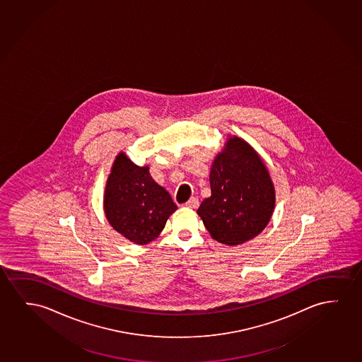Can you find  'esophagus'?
Here are the masks:
<instances>
[{
	"mask_svg": "<svg viewBox=\"0 0 362 362\" xmlns=\"http://www.w3.org/2000/svg\"><path fill=\"white\" fill-rule=\"evenodd\" d=\"M199 199H196V197H191V199L185 204L186 207H189V209H197L199 207Z\"/></svg>",
	"mask_w": 362,
	"mask_h": 362,
	"instance_id": "1",
	"label": "esophagus"
}]
</instances>
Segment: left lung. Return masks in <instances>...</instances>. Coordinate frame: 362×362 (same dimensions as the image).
Masks as SVG:
<instances>
[{"instance_id": "obj_1", "label": "left lung", "mask_w": 362, "mask_h": 362, "mask_svg": "<svg viewBox=\"0 0 362 362\" xmlns=\"http://www.w3.org/2000/svg\"><path fill=\"white\" fill-rule=\"evenodd\" d=\"M211 196L197 209L211 237L243 245L262 233L275 207L274 184L259 153L243 139L228 136L209 173Z\"/></svg>"}]
</instances>
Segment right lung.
I'll return each instance as SVG.
<instances>
[{"label": "right lung", "mask_w": 362, "mask_h": 362, "mask_svg": "<svg viewBox=\"0 0 362 362\" xmlns=\"http://www.w3.org/2000/svg\"><path fill=\"white\" fill-rule=\"evenodd\" d=\"M103 202L112 228L140 245L158 238L177 209L168 191L153 181L148 165H135L122 151L112 163Z\"/></svg>", "instance_id": "add662e5"}]
</instances>
